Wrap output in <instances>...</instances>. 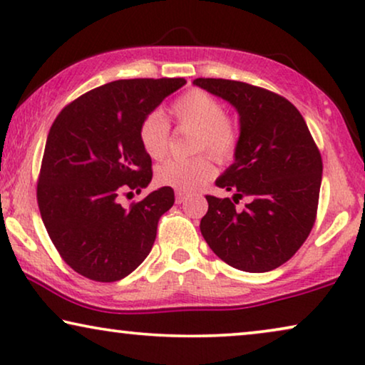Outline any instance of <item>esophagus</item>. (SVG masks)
<instances>
[{
    "instance_id": "34e87169",
    "label": "esophagus",
    "mask_w": 365,
    "mask_h": 365,
    "mask_svg": "<svg viewBox=\"0 0 365 365\" xmlns=\"http://www.w3.org/2000/svg\"><path fill=\"white\" fill-rule=\"evenodd\" d=\"M187 197H189V194H186V192H176V204H182Z\"/></svg>"
}]
</instances>
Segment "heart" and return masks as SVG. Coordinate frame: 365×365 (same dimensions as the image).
Instances as JSON below:
<instances>
[{
  "label": "heart",
  "instance_id": "obj_1",
  "mask_svg": "<svg viewBox=\"0 0 365 365\" xmlns=\"http://www.w3.org/2000/svg\"><path fill=\"white\" fill-rule=\"evenodd\" d=\"M174 121L191 131V153L206 151L217 161H227L239 146L237 124L226 116L221 101L201 89H191L171 106ZM139 143L151 159H163L169 148V124L161 113H149L139 126ZM214 176L207 156L199 154L184 161H166L156 169L159 186L178 192H192Z\"/></svg>",
  "mask_w": 365,
  "mask_h": 365
}]
</instances>
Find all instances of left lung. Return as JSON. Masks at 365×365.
Instances as JSON below:
<instances>
[{
	"label": "left lung",
	"mask_w": 365,
	"mask_h": 365,
	"mask_svg": "<svg viewBox=\"0 0 365 365\" xmlns=\"http://www.w3.org/2000/svg\"><path fill=\"white\" fill-rule=\"evenodd\" d=\"M192 84L232 104L241 126L234 163L216 179L234 196H206L202 237L239 271H272L297 252L316 221L321 153L286 98L231 79L197 78ZM242 197L248 204L236 210Z\"/></svg>",
	"instance_id": "left-lung-1"
}]
</instances>
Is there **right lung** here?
Instances as JSON below:
<instances>
[{
  "label": "right lung",
  "instance_id": "right-lung-1",
  "mask_svg": "<svg viewBox=\"0 0 365 365\" xmlns=\"http://www.w3.org/2000/svg\"><path fill=\"white\" fill-rule=\"evenodd\" d=\"M184 84V78L119 79L74 99L54 119L38 206L59 256L81 276L119 281L151 252L174 191L159 187L129 209L118 197L151 182V158L139 143V126Z\"/></svg>",
  "mask_w": 365,
  "mask_h": 365
}]
</instances>
